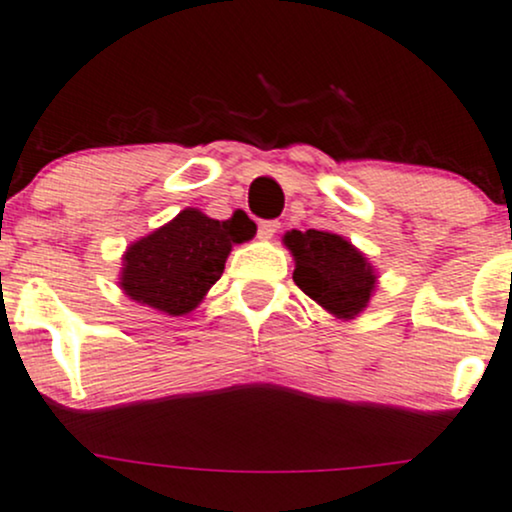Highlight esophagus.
I'll list each match as a JSON object with an SVG mask.
<instances>
[{
  "instance_id": "1",
  "label": "esophagus",
  "mask_w": 512,
  "mask_h": 512,
  "mask_svg": "<svg viewBox=\"0 0 512 512\" xmlns=\"http://www.w3.org/2000/svg\"><path fill=\"white\" fill-rule=\"evenodd\" d=\"M280 222L278 220H263L258 222V239H273L278 234Z\"/></svg>"
}]
</instances>
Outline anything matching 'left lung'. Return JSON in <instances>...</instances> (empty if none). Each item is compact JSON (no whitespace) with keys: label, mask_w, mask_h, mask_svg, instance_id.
Here are the masks:
<instances>
[{"label":"left lung","mask_w":512,"mask_h":512,"mask_svg":"<svg viewBox=\"0 0 512 512\" xmlns=\"http://www.w3.org/2000/svg\"><path fill=\"white\" fill-rule=\"evenodd\" d=\"M285 244L295 256L292 280L304 295L338 319H353L363 312L375 290V273L350 241L319 229H292L285 234Z\"/></svg>","instance_id":"obj_1"}]
</instances>
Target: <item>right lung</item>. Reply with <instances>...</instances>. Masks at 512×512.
<instances>
[{"mask_svg": "<svg viewBox=\"0 0 512 512\" xmlns=\"http://www.w3.org/2000/svg\"><path fill=\"white\" fill-rule=\"evenodd\" d=\"M254 227L239 215L220 222L193 208L183 210L130 246L120 287L130 300L171 317L188 314L220 280L232 244L254 237Z\"/></svg>", "mask_w": 512, "mask_h": 512, "instance_id": "1", "label": "right lung"}]
</instances>
